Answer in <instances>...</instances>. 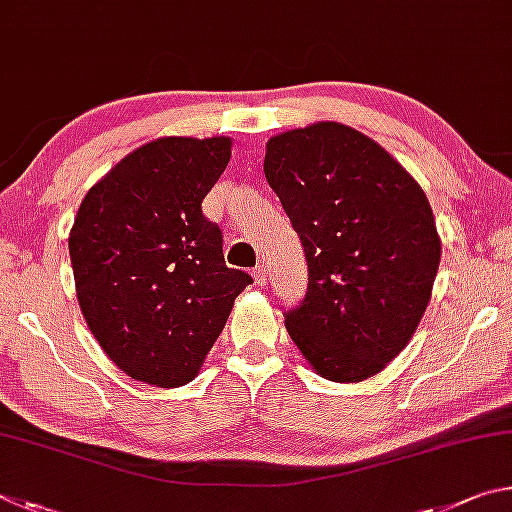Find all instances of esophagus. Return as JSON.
<instances>
[{"label": "esophagus", "instance_id": "obj_1", "mask_svg": "<svg viewBox=\"0 0 512 512\" xmlns=\"http://www.w3.org/2000/svg\"><path fill=\"white\" fill-rule=\"evenodd\" d=\"M251 276H254V281H256L258 285H265V281H267V270H265V265H256L254 270H251Z\"/></svg>", "mask_w": 512, "mask_h": 512}]
</instances>
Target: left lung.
I'll list each match as a JSON object with an SVG mask.
<instances>
[{"instance_id":"1","label":"left lung","mask_w":512,"mask_h":512,"mask_svg":"<svg viewBox=\"0 0 512 512\" xmlns=\"http://www.w3.org/2000/svg\"><path fill=\"white\" fill-rule=\"evenodd\" d=\"M265 177L306 251V297L285 310L319 375L360 382L414 335L441 263L423 188L387 150L324 121L267 141Z\"/></svg>"}]
</instances>
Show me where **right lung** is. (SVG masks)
I'll use <instances>...</instances> for the list:
<instances>
[{"mask_svg":"<svg viewBox=\"0 0 512 512\" xmlns=\"http://www.w3.org/2000/svg\"><path fill=\"white\" fill-rule=\"evenodd\" d=\"M231 139L164 137L89 188L69 236L89 330L132 380L191 382L254 281L224 263L222 231L202 200L224 173Z\"/></svg>","mask_w":512,"mask_h":512,"instance_id":"right-lung-1","label":"right lung"}]
</instances>
